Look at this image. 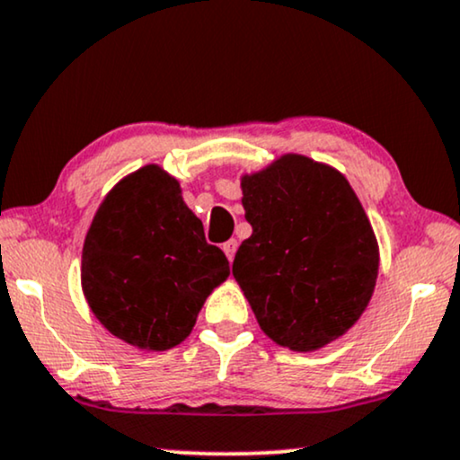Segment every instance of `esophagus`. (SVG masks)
I'll return each mask as SVG.
<instances>
[{"instance_id":"34e87169","label":"esophagus","mask_w":460,"mask_h":460,"mask_svg":"<svg viewBox=\"0 0 460 460\" xmlns=\"http://www.w3.org/2000/svg\"><path fill=\"white\" fill-rule=\"evenodd\" d=\"M223 250H225L226 259L234 261V257H235V250H237V240H229V242H225V243H223Z\"/></svg>"}]
</instances>
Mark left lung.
<instances>
[{
  "label": "left lung",
  "instance_id": "obj_1",
  "mask_svg": "<svg viewBox=\"0 0 460 460\" xmlns=\"http://www.w3.org/2000/svg\"><path fill=\"white\" fill-rule=\"evenodd\" d=\"M242 206L252 235L234 278L278 346L321 350L352 329L374 295L380 248L341 172L304 155H282L243 173Z\"/></svg>",
  "mask_w": 460,
  "mask_h": 460
}]
</instances>
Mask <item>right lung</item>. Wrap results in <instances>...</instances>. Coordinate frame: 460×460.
Listing matches in <instances>:
<instances>
[{"label":"right lung","instance_id":"add662e5","mask_svg":"<svg viewBox=\"0 0 460 460\" xmlns=\"http://www.w3.org/2000/svg\"><path fill=\"white\" fill-rule=\"evenodd\" d=\"M229 261L203 235L182 189L159 165L120 180L97 208L83 246L80 282L95 318L139 350L182 344Z\"/></svg>","mask_w":460,"mask_h":460}]
</instances>
